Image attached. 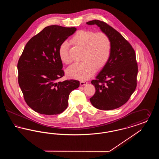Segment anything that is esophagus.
<instances>
[{"label":"esophagus","instance_id":"esophagus-1","mask_svg":"<svg viewBox=\"0 0 159 159\" xmlns=\"http://www.w3.org/2000/svg\"><path fill=\"white\" fill-rule=\"evenodd\" d=\"M87 83H88V82L86 81H84V80H81L80 82V84L81 86H84V85L86 84Z\"/></svg>","mask_w":159,"mask_h":159}]
</instances>
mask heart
<instances>
[{"mask_svg":"<svg viewBox=\"0 0 159 159\" xmlns=\"http://www.w3.org/2000/svg\"><path fill=\"white\" fill-rule=\"evenodd\" d=\"M70 42L83 49L81 62L75 63L67 70L73 77L87 79L92 76L96 68L103 67L109 60L112 51V43L108 35L103 31L80 30L71 37ZM58 54L61 60L68 64L71 62L67 41L61 43Z\"/></svg>","mask_w":159,"mask_h":159,"instance_id":"heart-1","label":"heart"}]
</instances>
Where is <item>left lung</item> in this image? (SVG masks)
Wrapping results in <instances>:
<instances>
[{
    "mask_svg": "<svg viewBox=\"0 0 159 159\" xmlns=\"http://www.w3.org/2000/svg\"><path fill=\"white\" fill-rule=\"evenodd\" d=\"M96 24L107 33L112 43L111 56L91 83L95 93L91 104L99 110H111L128 102L137 85L138 64L135 50L120 33L107 23L97 20L87 22Z\"/></svg>",
    "mask_w": 159,
    "mask_h": 159,
    "instance_id": "1",
    "label": "left lung"
}]
</instances>
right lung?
Segmentation results:
<instances>
[{
    "label": "right lung",
    "mask_w": 159,
    "mask_h": 159,
    "mask_svg": "<svg viewBox=\"0 0 159 159\" xmlns=\"http://www.w3.org/2000/svg\"><path fill=\"white\" fill-rule=\"evenodd\" d=\"M76 31L75 27L48 26L24 47L17 64L18 84L25 102L37 113H62L70 93L79 86V82L73 79L57 82L64 76L59 47Z\"/></svg>",
    "instance_id": "right-lung-1"
}]
</instances>
